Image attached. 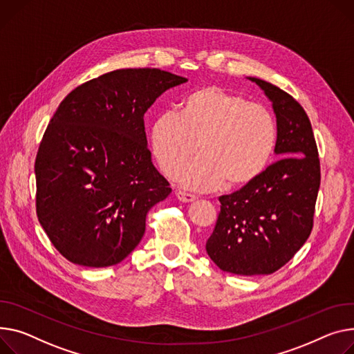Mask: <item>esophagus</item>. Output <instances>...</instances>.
Segmentation results:
<instances>
[{
  "instance_id": "esophagus-1",
  "label": "esophagus",
  "mask_w": 354,
  "mask_h": 354,
  "mask_svg": "<svg viewBox=\"0 0 354 354\" xmlns=\"http://www.w3.org/2000/svg\"><path fill=\"white\" fill-rule=\"evenodd\" d=\"M175 196L178 198V201L183 202V203H189V202H194L196 199V196L191 195V194H185V192H180V191H176L175 192Z\"/></svg>"
}]
</instances>
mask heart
<instances>
[{
  "label": "heart",
  "mask_w": 354,
  "mask_h": 354,
  "mask_svg": "<svg viewBox=\"0 0 354 354\" xmlns=\"http://www.w3.org/2000/svg\"><path fill=\"white\" fill-rule=\"evenodd\" d=\"M277 128L262 105L216 85L201 86L182 98L176 112L152 122L151 148L160 169L172 176L198 150L201 158L176 174L194 191L248 186L262 175L273 153Z\"/></svg>",
  "instance_id": "b5f03b06"
}]
</instances>
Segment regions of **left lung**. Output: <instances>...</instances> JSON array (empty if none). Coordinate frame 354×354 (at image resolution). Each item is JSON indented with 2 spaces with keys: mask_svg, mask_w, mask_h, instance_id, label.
Segmentation results:
<instances>
[{
  "mask_svg": "<svg viewBox=\"0 0 354 354\" xmlns=\"http://www.w3.org/2000/svg\"><path fill=\"white\" fill-rule=\"evenodd\" d=\"M272 102L280 158L242 189L219 198L206 252L229 273L270 274L308 241L320 186V162L308 113L288 92L248 77Z\"/></svg>",
  "mask_w": 354,
  "mask_h": 354,
  "instance_id": "obj_1",
  "label": "left lung"
}]
</instances>
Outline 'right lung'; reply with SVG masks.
<instances>
[{
    "label": "right lung",
    "instance_id": "1",
    "mask_svg": "<svg viewBox=\"0 0 354 354\" xmlns=\"http://www.w3.org/2000/svg\"><path fill=\"white\" fill-rule=\"evenodd\" d=\"M186 81L156 68L116 69L59 104L35 159L37 216L69 262L106 268L139 245L149 209L172 192L152 163L144 115Z\"/></svg>",
    "mask_w": 354,
    "mask_h": 354
}]
</instances>
